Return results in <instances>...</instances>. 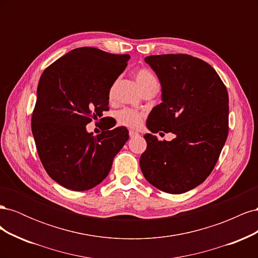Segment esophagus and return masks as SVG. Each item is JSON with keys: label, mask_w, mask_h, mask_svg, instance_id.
I'll return each mask as SVG.
<instances>
[{"label": "esophagus", "mask_w": 258, "mask_h": 258, "mask_svg": "<svg viewBox=\"0 0 258 258\" xmlns=\"http://www.w3.org/2000/svg\"><path fill=\"white\" fill-rule=\"evenodd\" d=\"M129 136H130V138H135V137H138V136H139V134H138L137 131L130 130V131H129Z\"/></svg>", "instance_id": "34e87169"}]
</instances>
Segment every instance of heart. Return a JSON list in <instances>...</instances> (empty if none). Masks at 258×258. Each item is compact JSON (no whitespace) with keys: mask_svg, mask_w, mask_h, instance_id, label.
Masks as SVG:
<instances>
[{"mask_svg":"<svg viewBox=\"0 0 258 258\" xmlns=\"http://www.w3.org/2000/svg\"><path fill=\"white\" fill-rule=\"evenodd\" d=\"M135 79L140 89H144L147 86L152 84H157L155 76L152 72L148 71L147 69H138L135 72ZM117 120L120 124L127 126L130 128H138L141 126L143 120V114L130 110V108H124L117 114Z\"/></svg>","mask_w":258,"mask_h":258,"instance_id":"obj_1","label":"heart"}]
</instances>
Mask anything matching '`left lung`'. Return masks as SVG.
<instances>
[{
	"mask_svg": "<svg viewBox=\"0 0 258 258\" xmlns=\"http://www.w3.org/2000/svg\"><path fill=\"white\" fill-rule=\"evenodd\" d=\"M161 85V103L146 120L152 133L172 132L171 142L146 134L140 158L144 177L156 188L182 194L212 172L228 136V93L215 70L189 54L145 59Z\"/></svg>",
	"mask_w": 258,
	"mask_h": 258,
	"instance_id": "1",
	"label": "left lung"
}]
</instances>
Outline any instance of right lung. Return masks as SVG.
Returning a JSON list of instances; mask_svg holds the SVG:
<instances>
[{
	"instance_id": "1",
	"label": "right lung",
	"mask_w": 258,
	"mask_h": 258,
	"mask_svg": "<svg viewBox=\"0 0 258 258\" xmlns=\"http://www.w3.org/2000/svg\"><path fill=\"white\" fill-rule=\"evenodd\" d=\"M129 59V54L81 47L54 61L41 76L31 128L46 172L68 189L84 191L100 184L128 141L126 127L93 136L86 124L105 119L111 87Z\"/></svg>"
}]
</instances>
